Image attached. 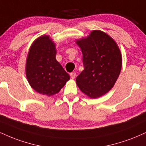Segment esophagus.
Here are the masks:
<instances>
[{"instance_id":"1","label":"esophagus","mask_w":146,"mask_h":146,"mask_svg":"<svg viewBox=\"0 0 146 146\" xmlns=\"http://www.w3.org/2000/svg\"><path fill=\"white\" fill-rule=\"evenodd\" d=\"M70 76L72 78H74L76 77V72H72L70 73Z\"/></svg>"}]
</instances>
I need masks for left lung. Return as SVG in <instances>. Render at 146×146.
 <instances>
[{"instance_id": "8db88e82", "label": "left lung", "mask_w": 146, "mask_h": 146, "mask_svg": "<svg viewBox=\"0 0 146 146\" xmlns=\"http://www.w3.org/2000/svg\"><path fill=\"white\" fill-rule=\"evenodd\" d=\"M76 42L82 50L84 66L76 78L77 85L90 98H99L114 87L119 76L122 67L119 48L110 36L99 30H93Z\"/></svg>"}]
</instances>
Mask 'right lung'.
Segmentation results:
<instances>
[{
	"mask_svg": "<svg viewBox=\"0 0 146 146\" xmlns=\"http://www.w3.org/2000/svg\"><path fill=\"white\" fill-rule=\"evenodd\" d=\"M55 55V46L48 36L38 38L30 48L26 76L30 86L40 94L51 96L58 93L70 79Z\"/></svg>",
	"mask_w": 146,
	"mask_h": 146,
	"instance_id": "add662e5",
	"label": "right lung"
}]
</instances>
